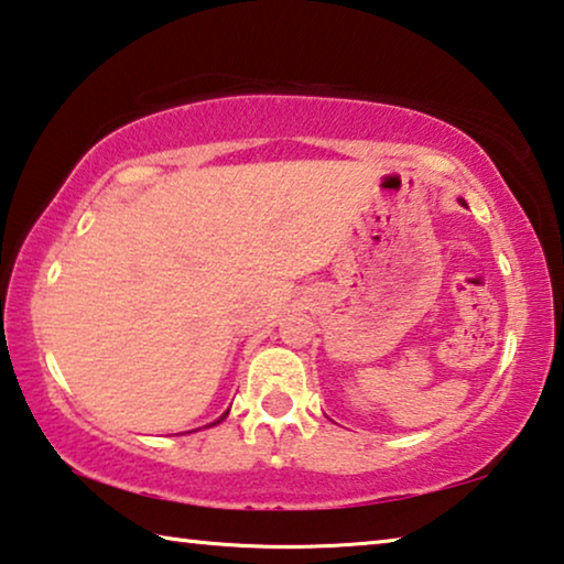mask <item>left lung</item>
I'll use <instances>...</instances> for the list:
<instances>
[{"label":"left lung","instance_id":"obj_1","mask_svg":"<svg viewBox=\"0 0 564 564\" xmlns=\"http://www.w3.org/2000/svg\"><path fill=\"white\" fill-rule=\"evenodd\" d=\"M458 202H462V204H464V206H466V202H464V198H458Z\"/></svg>","mask_w":564,"mask_h":564}]
</instances>
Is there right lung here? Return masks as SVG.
<instances>
[{"instance_id": "1", "label": "right lung", "mask_w": 564, "mask_h": 564, "mask_svg": "<svg viewBox=\"0 0 564 564\" xmlns=\"http://www.w3.org/2000/svg\"><path fill=\"white\" fill-rule=\"evenodd\" d=\"M227 415H229V409H227V411H224V413H221V415H219V419H216V421H214V423H209V426H216V423H221V421H224V419H227ZM209 426H206V429H209Z\"/></svg>"}]
</instances>
